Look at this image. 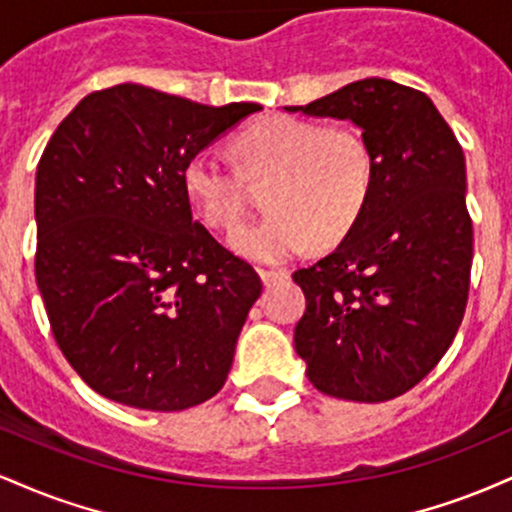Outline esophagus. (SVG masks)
<instances>
[{
    "instance_id": "esophagus-1",
    "label": "esophagus",
    "mask_w": 512,
    "mask_h": 512,
    "mask_svg": "<svg viewBox=\"0 0 512 512\" xmlns=\"http://www.w3.org/2000/svg\"><path fill=\"white\" fill-rule=\"evenodd\" d=\"M260 279H262V284L269 289V286H274V284H279V281L289 279V274H286V272H272V269H260Z\"/></svg>"
}]
</instances>
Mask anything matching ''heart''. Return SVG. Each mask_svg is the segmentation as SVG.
Instances as JSON below:
<instances>
[{"mask_svg": "<svg viewBox=\"0 0 512 512\" xmlns=\"http://www.w3.org/2000/svg\"><path fill=\"white\" fill-rule=\"evenodd\" d=\"M250 173H276L264 219L228 236L240 257L281 264L301 255L310 240L342 238L361 214L373 182L366 142L349 129H325L296 117H264L238 137ZM182 185L209 226H233L243 211V180L219 149L187 158Z\"/></svg>", "mask_w": 512, "mask_h": 512, "instance_id": "obj_1", "label": "heart"}]
</instances>
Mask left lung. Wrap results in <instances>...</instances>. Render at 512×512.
<instances>
[{
	"label": "left lung",
	"instance_id": "8db88e82",
	"mask_svg": "<svg viewBox=\"0 0 512 512\" xmlns=\"http://www.w3.org/2000/svg\"><path fill=\"white\" fill-rule=\"evenodd\" d=\"M284 110L354 122L373 158L368 199L342 243L293 274L305 293L296 354L325 395L387 402L436 368L467 308L462 146L426 93L387 79Z\"/></svg>",
	"mask_w": 512,
	"mask_h": 512
}]
</instances>
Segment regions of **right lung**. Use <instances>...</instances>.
<instances>
[{"instance_id": "1", "label": "right lung", "mask_w": 512, "mask_h": 512, "mask_svg": "<svg viewBox=\"0 0 512 512\" xmlns=\"http://www.w3.org/2000/svg\"><path fill=\"white\" fill-rule=\"evenodd\" d=\"M257 110L117 84L50 137L35 173V279L64 358L98 395L180 411L226 383L262 281L192 219L182 170Z\"/></svg>"}]
</instances>
